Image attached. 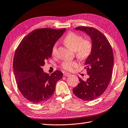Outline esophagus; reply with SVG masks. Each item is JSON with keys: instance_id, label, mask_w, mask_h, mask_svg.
<instances>
[{"instance_id": "obj_1", "label": "esophagus", "mask_w": 128, "mask_h": 128, "mask_svg": "<svg viewBox=\"0 0 128 128\" xmlns=\"http://www.w3.org/2000/svg\"><path fill=\"white\" fill-rule=\"evenodd\" d=\"M70 76V74L68 73H65L64 74V76Z\"/></svg>"}]
</instances>
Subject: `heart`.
<instances>
[{
    "label": "heart",
    "instance_id": "b5f03b06",
    "mask_svg": "<svg viewBox=\"0 0 128 128\" xmlns=\"http://www.w3.org/2000/svg\"><path fill=\"white\" fill-rule=\"evenodd\" d=\"M64 42L68 48L76 52V56L80 60H85L91 55L93 50V43L89 38H84L82 36L73 32L66 36ZM58 43H55L52 49V54L55 56L57 52ZM79 64L75 61H65L61 64L62 69L72 71L78 66Z\"/></svg>",
    "mask_w": 128,
    "mask_h": 128
}]
</instances>
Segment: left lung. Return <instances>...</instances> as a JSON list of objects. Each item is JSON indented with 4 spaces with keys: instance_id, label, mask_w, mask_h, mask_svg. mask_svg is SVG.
I'll list each match as a JSON object with an SVG mask.
<instances>
[{
    "instance_id": "1",
    "label": "left lung",
    "mask_w": 128,
    "mask_h": 128,
    "mask_svg": "<svg viewBox=\"0 0 128 128\" xmlns=\"http://www.w3.org/2000/svg\"><path fill=\"white\" fill-rule=\"evenodd\" d=\"M86 32L93 43L92 52L85 65L89 78L86 81L79 78V83L73 89L77 97L90 101L102 94L111 79L114 54L111 46L104 34L94 28L79 26L75 28Z\"/></svg>"
}]
</instances>
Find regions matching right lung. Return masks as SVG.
<instances>
[{
	"mask_svg": "<svg viewBox=\"0 0 128 128\" xmlns=\"http://www.w3.org/2000/svg\"><path fill=\"white\" fill-rule=\"evenodd\" d=\"M66 29L41 28L32 31L22 40L15 52L13 69L18 88L34 104L47 101L53 95L56 84L63 73L56 70L50 75L42 67L50 58L52 49Z\"/></svg>",
	"mask_w": 128,
	"mask_h": 128,
	"instance_id": "1",
	"label": "right lung"
}]
</instances>
